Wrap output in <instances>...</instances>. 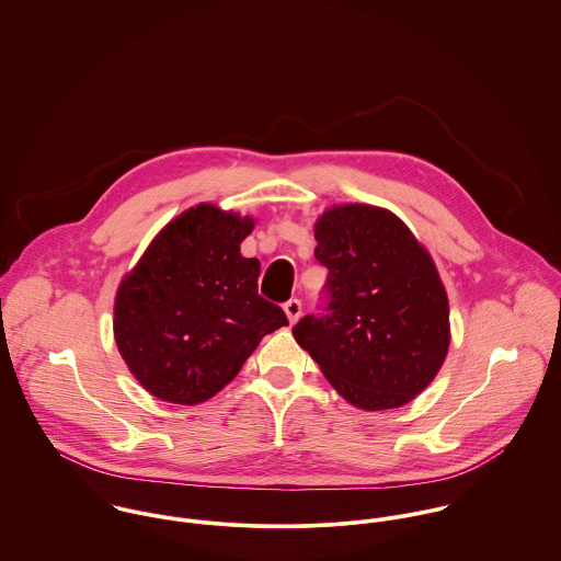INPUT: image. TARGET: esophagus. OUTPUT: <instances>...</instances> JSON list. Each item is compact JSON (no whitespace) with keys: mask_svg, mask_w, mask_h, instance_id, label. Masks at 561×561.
Here are the masks:
<instances>
[{"mask_svg":"<svg viewBox=\"0 0 561 561\" xmlns=\"http://www.w3.org/2000/svg\"><path fill=\"white\" fill-rule=\"evenodd\" d=\"M301 310H304V306H301V301H299V299H290L288 304H284V311H286V316H288L290 324H295V322L299 320Z\"/></svg>","mask_w":561,"mask_h":561,"instance_id":"obj_1","label":"esophagus"}]
</instances>
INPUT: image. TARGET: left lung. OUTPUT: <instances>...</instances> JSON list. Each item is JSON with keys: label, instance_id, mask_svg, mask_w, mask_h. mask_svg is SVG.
I'll return each instance as SVG.
<instances>
[{"label": "left lung", "instance_id": "obj_1", "mask_svg": "<svg viewBox=\"0 0 561 561\" xmlns=\"http://www.w3.org/2000/svg\"><path fill=\"white\" fill-rule=\"evenodd\" d=\"M313 237L329 306L301 318L295 340L353 407L409 404L449 348V304L431 253L400 217L370 204L327 208Z\"/></svg>", "mask_w": 561, "mask_h": 561}]
</instances>
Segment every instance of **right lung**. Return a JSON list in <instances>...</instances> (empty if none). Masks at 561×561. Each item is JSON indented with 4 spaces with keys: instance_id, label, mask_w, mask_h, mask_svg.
Instances as JSON below:
<instances>
[{
    "instance_id": "obj_1",
    "label": "right lung",
    "mask_w": 561,
    "mask_h": 561,
    "mask_svg": "<svg viewBox=\"0 0 561 561\" xmlns=\"http://www.w3.org/2000/svg\"><path fill=\"white\" fill-rule=\"evenodd\" d=\"M253 219L197 204L172 219L118 286L114 337L130 374L159 400L199 404L288 324L257 295V257L241 243Z\"/></svg>"
}]
</instances>
